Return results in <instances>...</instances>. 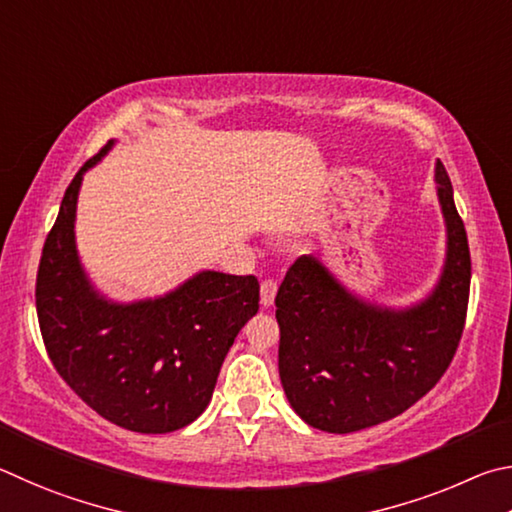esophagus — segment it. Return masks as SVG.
I'll list each match as a JSON object with an SVG mask.
<instances>
[{
	"label": "esophagus",
	"mask_w": 512,
	"mask_h": 512,
	"mask_svg": "<svg viewBox=\"0 0 512 512\" xmlns=\"http://www.w3.org/2000/svg\"><path fill=\"white\" fill-rule=\"evenodd\" d=\"M276 292H279V285H276V281H272V279H267V281H263L261 283V303L265 308H270L272 303H274V297H276Z\"/></svg>",
	"instance_id": "1"
}]
</instances>
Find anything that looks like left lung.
Masks as SVG:
<instances>
[{
    "label": "left lung",
    "mask_w": 512,
    "mask_h": 512,
    "mask_svg": "<svg viewBox=\"0 0 512 512\" xmlns=\"http://www.w3.org/2000/svg\"><path fill=\"white\" fill-rule=\"evenodd\" d=\"M447 256L434 292L405 310L348 292L315 256L292 263L276 294L279 375L310 427L351 434L396 418L436 387L459 348L470 299V247L452 182L436 164Z\"/></svg>",
    "instance_id": "1"
}]
</instances>
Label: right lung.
Instances as JSON below:
<instances>
[{
  "label": "right lung",
  "instance_id": "obj_1",
  "mask_svg": "<svg viewBox=\"0 0 512 512\" xmlns=\"http://www.w3.org/2000/svg\"><path fill=\"white\" fill-rule=\"evenodd\" d=\"M112 143L67 186L42 247L35 308L51 364L87 407L130 432L166 434L209 405L233 339L258 312L261 285L206 270L159 299L101 297L78 261L74 222L83 173Z\"/></svg>",
  "mask_w": 512,
  "mask_h": 512
}]
</instances>
